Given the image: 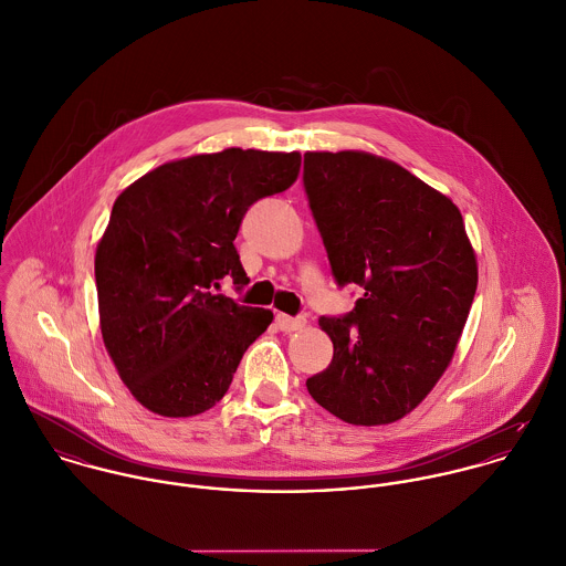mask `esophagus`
<instances>
[{"instance_id":"obj_1","label":"esophagus","mask_w":566,"mask_h":566,"mask_svg":"<svg viewBox=\"0 0 566 566\" xmlns=\"http://www.w3.org/2000/svg\"><path fill=\"white\" fill-rule=\"evenodd\" d=\"M275 324H277V328L282 331V333H297V331H302L304 326H306V319L304 317H289V315H277L275 317Z\"/></svg>"}]
</instances>
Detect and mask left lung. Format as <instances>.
Listing matches in <instances>:
<instances>
[{"label":"left lung","mask_w":566,"mask_h":566,"mask_svg":"<svg viewBox=\"0 0 566 566\" xmlns=\"http://www.w3.org/2000/svg\"><path fill=\"white\" fill-rule=\"evenodd\" d=\"M304 188L339 286L363 295L322 317L333 363L308 394L347 424L378 427L411 413L436 387L463 333L476 258L449 197L385 157L306 153Z\"/></svg>","instance_id":"left-lung-1"}]
</instances>
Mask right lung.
I'll return each instance as SVG.
<instances>
[{"label": "right lung", "instance_id": "add662e5", "mask_svg": "<svg viewBox=\"0 0 566 566\" xmlns=\"http://www.w3.org/2000/svg\"><path fill=\"white\" fill-rule=\"evenodd\" d=\"M302 155L226 148L168 161L117 199L96 249L101 333L133 398L164 418L212 409L273 313L214 295L249 282L233 247L247 210L284 192Z\"/></svg>", "mask_w": 566, "mask_h": 566}]
</instances>
